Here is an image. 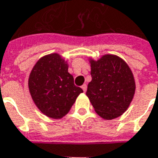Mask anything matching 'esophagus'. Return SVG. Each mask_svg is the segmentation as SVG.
I'll return each mask as SVG.
<instances>
[{
    "mask_svg": "<svg viewBox=\"0 0 158 158\" xmlns=\"http://www.w3.org/2000/svg\"><path fill=\"white\" fill-rule=\"evenodd\" d=\"M81 88H82L83 90H84V92H85V91H86V89H87V85H85V84H84L82 86H81Z\"/></svg>",
    "mask_w": 158,
    "mask_h": 158,
    "instance_id": "34e87169",
    "label": "esophagus"
}]
</instances>
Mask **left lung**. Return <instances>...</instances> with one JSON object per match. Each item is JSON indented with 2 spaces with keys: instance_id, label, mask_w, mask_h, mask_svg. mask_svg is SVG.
Instances as JSON below:
<instances>
[{
  "instance_id": "8db88e82",
  "label": "left lung",
  "mask_w": 158,
  "mask_h": 158,
  "mask_svg": "<svg viewBox=\"0 0 158 158\" xmlns=\"http://www.w3.org/2000/svg\"><path fill=\"white\" fill-rule=\"evenodd\" d=\"M91 81L86 96L98 115L112 120L127 110L135 92L133 73L121 58L105 55L99 60H90Z\"/></svg>"
}]
</instances>
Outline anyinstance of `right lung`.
I'll use <instances>...</instances> for the list:
<instances>
[{"instance_id": "obj_1", "label": "right lung", "mask_w": 158, "mask_h": 158, "mask_svg": "<svg viewBox=\"0 0 158 158\" xmlns=\"http://www.w3.org/2000/svg\"><path fill=\"white\" fill-rule=\"evenodd\" d=\"M28 85L31 96L41 112L60 119L69 112L83 90L76 86L68 73V65L56 53L42 57L31 72Z\"/></svg>"}]
</instances>
